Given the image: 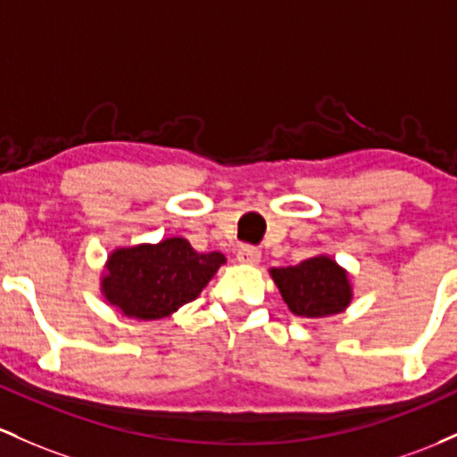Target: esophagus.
<instances>
[{"label": "esophagus", "mask_w": 457, "mask_h": 457, "mask_svg": "<svg viewBox=\"0 0 457 457\" xmlns=\"http://www.w3.org/2000/svg\"><path fill=\"white\" fill-rule=\"evenodd\" d=\"M237 261L244 265H256L261 261V250L254 248V245L245 244L237 250Z\"/></svg>", "instance_id": "1"}]
</instances>
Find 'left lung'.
I'll list each match as a JSON object with an SVG mask.
<instances>
[{
	"label": "left lung",
	"mask_w": 457,
	"mask_h": 457,
	"mask_svg": "<svg viewBox=\"0 0 457 457\" xmlns=\"http://www.w3.org/2000/svg\"><path fill=\"white\" fill-rule=\"evenodd\" d=\"M280 295L297 317H328L345 311L352 300L347 271L330 256H312L291 268L270 271Z\"/></svg>",
	"instance_id": "1"
}]
</instances>
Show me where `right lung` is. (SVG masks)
Instances as JSON below:
<instances>
[{"label":"right lung","instance_id":"1","mask_svg":"<svg viewBox=\"0 0 457 457\" xmlns=\"http://www.w3.org/2000/svg\"><path fill=\"white\" fill-rule=\"evenodd\" d=\"M224 261L220 253H196L183 237L118 248L107 259L101 291L122 315L162 320L196 300Z\"/></svg>","mask_w":457,"mask_h":457}]
</instances>
